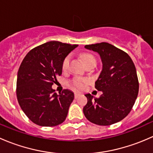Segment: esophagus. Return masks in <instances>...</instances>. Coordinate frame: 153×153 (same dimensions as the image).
Instances as JSON below:
<instances>
[{
    "label": "esophagus",
    "mask_w": 153,
    "mask_h": 153,
    "mask_svg": "<svg viewBox=\"0 0 153 153\" xmlns=\"http://www.w3.org/2000/svg\"><path fill=\"white\" fill-rule=\"evenodd\" d=\"M74 95H75V98H78V96L80 95V93H78V92H75Z\"/></svg>",
    "instance_id": "obj_1"
}]
</instances>
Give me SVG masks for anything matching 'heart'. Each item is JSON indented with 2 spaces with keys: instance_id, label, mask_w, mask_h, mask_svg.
<instances>
[{
  "instance_id": "b5f03b06",
  "label": "heart",
  "mask_w": 153,
  "mask_h": 153,
  "mask_svg": "<svg viewBox=\"0 0 153 153\" xmlns=\"http://www.w3.org/2000/svg\"><path fill=\"white\" fill-rule=\"evenodd\" d=\"M81 58H82L83 61L84 62V64H88L91 62H96V60H95V57L89 53H84L81 55ZM71 56L69 55H68L67 56H66L64 58V59L62 61V70L64 72L67 71L68 68H69V62H70ZM89 83V79L87 78H79V77H77L75 78L74 79H72L70 82V86L72 88L76 89H84L86 84Z\"/></svg>"
}]
</instances>
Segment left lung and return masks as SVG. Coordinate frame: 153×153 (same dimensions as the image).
I'll return each instance as SVG.
<instances>
[{
  "label": "left lung",
  "mask_w": 153,
  "mask_h": 153,
  "mask_svg": "<svg viewBox=\"0 0 153 153\" xmlns=\"http://www.w3.org/2000/svg\"><path fill=\"white\" fill-rule=\"evenodd\" d=\"M86 49L97 52L103 69L95 83L102 92L98 98L86 94L87 104L83 109L90 122L109 126L124 119L130 112L139 89L135 64L126 52L106 42L86 45Z\"/></svg>",
  "instance_id": "1"
}]
</instances>
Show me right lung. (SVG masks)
Instances as JSON below:
<instances>
[{
	"label": "right lung",
	"instance_id": "add662e5",
	"mask_svg": "<svg viewBox=\"0 0 153 153\" xmlns=\"http://www.w3.org/2000/svg\"><path fill=\"white\" fill-rule=\"evenodd\" d=\"M78 45L49 41L27 54L18 72L16 94L29 119L41 126H55L65 121L74 93L64 89L59 95L52 88L62 73V61Z\"/></svg>",
	"mask_w": 153,
	"mask_h": 153
}]
</instances>
